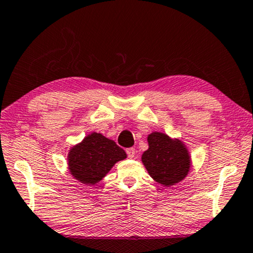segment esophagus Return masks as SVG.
I'll list each match as a JSON object with an SVG mask.
<instances>
[{
	"label": "esophagus",
	"instance_id": "34e87169",
	"mask_svg": "<svg viewBox=\"0 0 253 253\" xmlns=\"http://www.w3.org/2000/svg\"><path fill=\"white\" fill-rule=\"evenodd\" d=\"M126 151L127 157H129V158H133V157H134V155H135L134 148H127Z\"/></svg>",
	"mask_w": 253,
	"mask_h": 253
}]
</instances>
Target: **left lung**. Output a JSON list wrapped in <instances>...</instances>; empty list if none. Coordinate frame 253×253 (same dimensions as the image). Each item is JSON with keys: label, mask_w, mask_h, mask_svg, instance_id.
<instances>
[{"label": "left lung", "mask_w": 253, "mask_h": 253, "mask_svg": "<svg viewBox=\"0 0 253 253\" xmlns=\"http://www.w3.org/2000/svg\"><path fill=\"white\" fill-rule=\"evenodd\" d=\"M149 148L142 155V163L150 176L158 183L173 185L184 178L190 169L188 150L177 140L161 132L148 137Z\"/></svg>", "instance_id": "left-lung-1"}]
</instances>
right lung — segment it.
Wrapping results in <instances>:
<instances>
[{
  "label": "right lung",
  "mask_w": 253,
  "mask_h": 253,
  "mask_svg": "<svg viewBox=\"0 0 253 253\" xmlns=\"http://www.w3.org/2000/svg\"><path fill=\"white\" fill-rule=\"evenodd\" d=\"M126 157V151L113 140L91 133L69 155L70 172L84 184H95L106 175L116 162Z\"/></svg>",
  "instance_id": "obj_1"
}]
</instances>
